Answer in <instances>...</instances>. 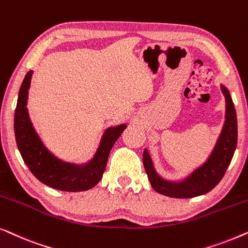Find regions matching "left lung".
<instances>
[{
    "label": "left lung",
    "mask_w": 248,
    "mask_h": 248,
    "mask_svg": "<svg viewBox=\"0 0 248 248\" xmlns=\"http://www.w3.org/2000/svg\"><path fill=\"white\" fill-rule=\"evenodd\" d=\"M226 99V120L218 141L206 161L183 181H166L155 171L147 149L143 152V165L152 188L169 198L188 199L205 194L221 181L230 165L237 145V116L232 96L221 84Z\"/></svg>",
    "instance_id": "8db88e82"
}]
</instances>
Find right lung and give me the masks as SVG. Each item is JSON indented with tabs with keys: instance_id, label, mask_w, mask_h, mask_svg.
I'll list each match as a JSON object with an SVG mask.
<instances>
[{
	"instance_id": "1",
	"label": "right lung",
	"mask_w": 248,
	"mask_h": 248,
	"mask_svg": "<svg viewBox=\"0 0 248 248\" xmlns=\"http://www.w3.org/2000/svg\"><path fill=\"white\" fill-rule=\"evenodd\" d=\"M31 76L32 71H29L23 79L15 113L16 141L23 161L32 175L49 187L65 192L93 188L103 177L111 148L126 128V124L107 128L93 158L87 164L76 165L61 160L47 150L30 122L27 99Z\"/></svg>"
}]
</instances>
